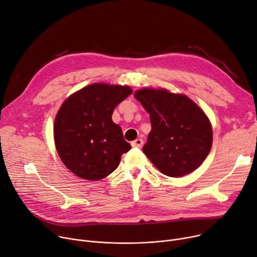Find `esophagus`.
I'll list each match as a JSON object with an SVG mask.
<instances>
[{"mask_svg": "<svg viewBox=\"0 0 257 257\" xmlns=\"http://www.w3.org/2000/svg\"><path fill=\"white\" fill-rule=\"evenodd\" d=\"M132 147L133 148H138V149H142L143 148V146H144V141L142 138H137V139H135L134 142H132Z\"/></svg>", "mask_w": 257, "mask_h": 257, "instance_id": "1", "label": "esophagus"}]
</instances>
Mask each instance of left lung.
I'll list each match as a JSON object with an SVG mask.
<instances>
[{"mask_svg": "<svg viewBox=\"0 0 257 257\" xmlns=\"http://www.w3.org/2000/svg\"><path fill=\"white\" fill-rule=\"evenodd\" d=\"M135 98L150 113L152 131L143 148L163 173L180 177L196 170L212 146V128L204 111L185 95L143 89Z\"/></svg>", "mask_w": 257, "mask_h": 257, "instance_id": "obj_1", "label": "left lung"}]
</instances>
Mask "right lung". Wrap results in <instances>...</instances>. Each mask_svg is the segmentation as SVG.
<instances>
[{
    "label": "right lung",
    "instance_id": "obj_1",
    "mask_svg": "<svg viewBox=\"0 0 257 257\" xmlns=\"http://www.w3.org/2000/svg\"><path fill=\"white\" fill-rule=\"evenodd\" d=\"M132 93L128 86L92 84L69 96L54 122V141L63 164L77 176L99 180L113 172L131 150L113 109Z\"/></svg>",
    "mask_w": 257,
    "mask_h": 257
}]
</instances>
